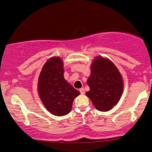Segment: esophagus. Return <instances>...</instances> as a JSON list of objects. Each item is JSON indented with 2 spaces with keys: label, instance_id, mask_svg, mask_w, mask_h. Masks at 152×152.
Here are the masks:
<instances>
[{
  "label": "esophagus",
  "instance_id": "34e87169",
  "mask_svg": "<svg viewBox=\"0 0 152 152\" xmlns=\"http://www.w3.org/2000/svg\"><path fill=\"white\" fill-rule=\"evenodd\" d=\"M80 94H85V89H84V88H81V89H80Z\"/></svg>",
  "mask_w": 152,
  "mask_h": 152
}]
</instances>
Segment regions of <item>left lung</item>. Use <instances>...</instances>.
I'll return each mask as SVG.
<instances>
[{"label":"left lung","instance_id":"8db88e82","mask_svg":"<svg viewBox=\"0 0 152 152\" xmlns=\"http://www.w3.org/2000/svg\"><path fill=\"white\" fill-rule=\"evenodd\" d=\"M86 95L96 108L107 112L118 103L123 91V81L118 68L109 59L97 56L91 63Z\"/></svg>","mask_w":152,"mask_h":152}]
</instances>
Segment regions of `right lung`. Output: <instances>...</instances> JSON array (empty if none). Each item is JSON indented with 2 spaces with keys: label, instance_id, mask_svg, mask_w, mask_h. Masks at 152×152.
Masks as SVG:
<instances>
[{
  "label": "right lung",
  "instance_id": "add662e5",
  "mask_svg": "<svg viewBox=\"0 0 152 152\" xmlns=\"http://www.w3.org/2000/svg\"><path fill=\"white\" fill-rule=\"evenodd\" d=\"M63 75L61 58L52 57L42 67L38 78V91L40 100L49 112L58 116L69 114L74 98L80 94Z\"/></svg>",
  "mask_w": 152,
  "mask_h": 152
}]
</instances>
